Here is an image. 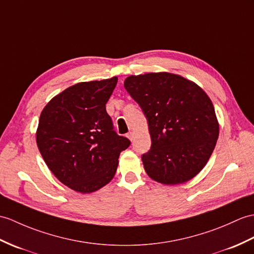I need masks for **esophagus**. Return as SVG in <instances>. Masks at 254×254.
<instances>
[{"mask_svg":"<svg viewBox=\"0 0 254 254\" xmlns=\"http://www.w3.org/2000/svg\"><path fill=\"white\" fill-rule=\"evenodd\" d=\"M127 137L129 139V140H133V138H134V133L133 132H128L127 134Z\"/></svg>","mask_w":254,"mask_h":254,"instance_id":"esophagus-1","label":"esophagus"}]
</instances>
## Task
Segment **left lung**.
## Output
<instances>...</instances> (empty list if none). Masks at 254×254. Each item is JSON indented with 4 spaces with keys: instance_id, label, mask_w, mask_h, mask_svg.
<instances>
[{
    "instance_id": "1",
    "label": "left lung",
    "mask_w": 254,
    "mask_h": 254,
    "mask_svg": "<svg viewBox=\"0 0 254 254\" xmlns=\"http://www.w3.org/2000/svg\"><path fill=\"white\" fill-rule=\"evenodd\" d=\"M125 87L148 122L151 147L141 156L147 175L163 185L194 178L210 159L220 131L207 93L170 72L129 75Z\"/></svg>"
}]
</instances>
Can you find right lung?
Listing matches in <instances>:
<instances>
[{
  "label": "right lung",
  "instance_id": "right-lung-1",
  "mask_svg": "<svg viewBox=\"0 0 254 254\" xmlns=\"http://www.w3.org/2000/svg\"><path fill=\"white\" fill-rule=\"evenodd\" d=\"M118 78L80 82L43 108L37 144L46 166L64 185L91 193L114 179L122 150L131 144L114 131L106 104Z\"/></svg>",
  "mask_w": 254,
  "mask_h": 254
}]
</instances>
